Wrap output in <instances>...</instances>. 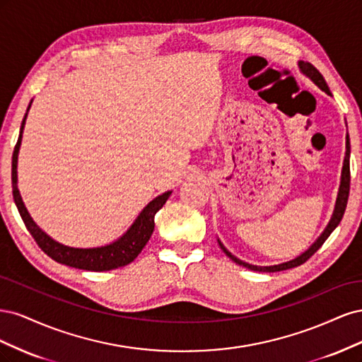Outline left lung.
I'll list each match as a JSON object with an SVG mask.
<instances>
[{
	"mask_svg": "<svg viewBox=\"0 0 362 362\" xmlns=\"http://www.w3.org/2000/svg\"><path fill=\"white\" fill-rule=\"evenodd\" d=\"M299 68L302 71V74H305L308 78L315 84L319 86L320 89L323 92H326L327 95H331V90L329 87H327L323 75L317 71L311 63L308 62H299ZM349 157H350V144H349V134L346 137V157H344V164H343V172H341V184H339V190H338V198H337V202H335V210H334V214L331 217L329 223H327V226L325 228V231L322 233V235L315 240V242L311 245V247L308 250H305L302 255H299L298 258H294L291 261H287V262H282V264H276V266H254V264H249V262H245L242 259H238L237 257H234L231 252H229L221 242H218V245H221V249L225 252V254L231 258L234 262H237V264L243 266L246 269H250V270H255V272H281V270H287V269H293V267H298L300 264H303L305 261H308L317 250H319L322 247V245L326 242V238L331 235V233L334 231V229L338 226V223L341 222L343 218V214L346 211V205H347V199H349V192H350V163H349Z\"/></svg>",
	"mask_w": 362,
	"mask_h": 362,
	"instance_id": "obj_1",
	"label": "left lung"
}]
</instances>
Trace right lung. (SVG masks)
I'll return each instance as SVG.
<instances>
[{"instance_id":"add662e5","label":"right lung","mask_w":362,"mask_h":362,"mask_svg":"<svg viewBox=\"0 0 362 362\" xmlns=\"http://www.w3.org/2000/svg\"><path fill=\"white\" fill-rule=\"evenodd\" d=\"M31 103H30V105H31ZM30 105L27 108V112L30 110ZM25 119H27V113L23 119V124H21L19 137H18L16 146H15L13 156H12V187H13V199L18 206V211H19L21 217H23V221L30 231V234L33 235V238L36 240L37 246L54 261L60 262V264L75 267V269H81V270L105 272V270L124 267V266L129 264L131 261H134L136 257L141 252V249H144L145 245L148 243V240L151 238L152 233H154L156 213L164 204H166L172 192H166V193L157 196L156 199H152L144 208V210H141V213L136 218V222L129 226L128 231L122 237L117 238L116 242L107 245V246L89 247V249L64 246V245L56 242L54 238H51L47 233H43L42 229L35 223V221H33L31 216L28 214L27 208L23 202V198H21L19 190H18V170H16L18 169V154H19V148H21V140H23Z\"/></svg>"}]
</instances>
